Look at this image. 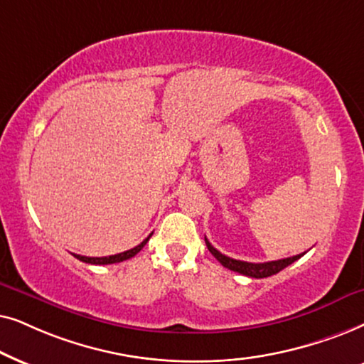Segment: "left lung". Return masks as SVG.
I'll return each mask as SVG.
<instances>
[{
  "mask_svg": "<svg viewBox=\"0 0 364 364\" xmlns=\"http://www.w3.org/2000/svg\"><path fill=\"white\" fill-rule=\"evenodd\" d=\"M205 241H206L208 250H210V253L215 256V258L220 261V263L225 266V268L231 269V271H236V273H240V274L250 276V278H268V276H273L276 273H279L281 269L287 268V266L294 263V261L299 259L304 253H306V251H304V253L291 256V258L266 261V263H248V261L232 259V258H230V256L220 253V251H218L215 246H213L206 238H205Z\"/></svg>",
  "mask_w": 364,
  "mask_h": 364,
  "instance_id": "left-lung-1",
  "label": "left lung"
}]
</instances>
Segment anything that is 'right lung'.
I'll list each match as a JSON object with an SVG mask.
<instances>
[{
    "instance_id": "right-lung-1",
    "label": "right lung",
    "mask_w": 364,
    "mask_h": 364,
    "mask_svg": "<svg viewBox=\"0 0 364 364\" xmlns=\"http://www.w3.org/2000/svg\"><path fill=\"white\" fill-rule=\"evenodd\" d=\"M151 235H153V232H151ZM151 235H149L148 238L144 240V241H141V243H139L138 246H134V248L128 250V251H123V253H118V255L103 256V258H90V256H81V255H73V256H75L76 259L83 261V263H91V264H113V263H121V261L129 259V258H133L134 255H138L139 251L143 250V246L148 243V240L151 238Z\"/></svg>"
}]
</instances>
